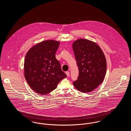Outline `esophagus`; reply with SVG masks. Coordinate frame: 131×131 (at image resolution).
Segmentation results:
<instances>
[{
	"mask_svg": "<svg viewBox=\"0 0 131 131\" xmlns=\"http://www.w3.org/2000/svg\"><path fill=\"white\" fill-rule=\"evenodd\" d=\"M66 74L67 75V76L69 77L70 76V73H69V72H66Z\"/></svg>",
	"mask_w": 131,
	"mask_h": 131,
	"instance_id": "esophagus-1",
	"label": "esophagus"
}]
</instances>
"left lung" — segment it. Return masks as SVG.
<instances>
[{
    "label": "left lung",
    "mask_w": 131,
    "mask_h": 131,
    "mask_svg": "<svg viewBox=\"0 0 131 131\" xmlns=\"http://www.w3.org/2000/svg\"><path fill=\"white\" fill-rule=\"evenodd\" d=\"M79 70L78 79L74 81L75 88L82 93L92 91L104 80L106 71V57L95 42L79 39L72 44Z\"/></svg>",
    "instance_id": "1"
}]
</instances>
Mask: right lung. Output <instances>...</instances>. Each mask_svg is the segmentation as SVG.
<instances>
[{
	"instance_id": "add662e5",
	"label": "right lung",
	"mask_w": 131,
	"mask_h": 131,
	"mask_svg": "<svg viewBox=\"0 0 131 131\" xmlns=\"http://www.w3.org/2000/svg\"><path fill=\"white\" fill-rule=\"evenodd\" d=\"M60 42L46 40L33 46L25 56L24 75L31 89L41 95L54 90L59 82L67 77L56 58Z\"/></svg>"
}]
</instances>
